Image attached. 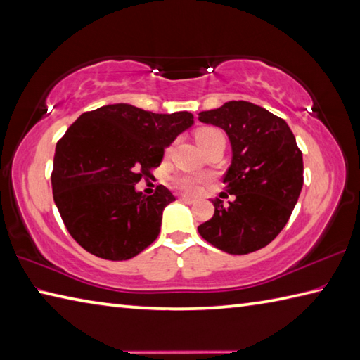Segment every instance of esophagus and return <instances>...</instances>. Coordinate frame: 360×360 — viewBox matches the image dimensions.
Instances as JSON below:
<instances>
[{"instance_id":"34e87169","label":"esophagus","mask_w":360,"mask_h":360,"mask_svg":"<svg viewBox=\"0 0 360 360\" xmlns=\"http://www.w3.org/2000/svg\"><path fill=\"white\" fill-rule=\"evenodd\" d=\"M180 200L186 202V203H194L195 202L193 198H189V195H180Z\"/></svg>"}]
</instances>
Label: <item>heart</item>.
I'll return each instance as SVG.
<instances>
[{
    "mask_svg": "<svg viewBox=\"0 0 360 360\" xmlns=\"http://www.w3.org/2000/svg\"><path fill=\"white\" fill-rule=\"evenodd\" d=\"M195 141L200 148H205L207 146L213 144L216 141H224L226 142V138H224V133L216 127H202L195 131ZM207 180L205 175L202 174H194V172H188V174H179L172 179V183L177 186L180 191L188 193V194H195L199 193V189L202 186V183Z\"/></svg>",
    "mask_w": 360,
    "mask_h": 360,
    "instance_id": "heart-1",
    "label": "heart"
}]
</instances>
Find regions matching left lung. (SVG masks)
<instances>
[{"instance_id": "1", "label": "left lung", "mask_w": 360, "mask_h": 360, "mask_svg": "<svg viewBox=\"0 0 360 360\" xmlns=\"http://www.w3.org/2000/svg\"><path fill=\"white\" fill-rule=\"evenodd\" d=\"M199 120L222 128L232 144L224 189L233 200H212L214 214L198 227L212 246L233 255L255 252L285 227L304 183L302 152L287 122L250 101H227L199 112ZM221 198H229L221 193Z\"/></svg>"}]
</instances>
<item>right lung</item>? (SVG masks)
Listing matches in <instances>:
<instances>
[{
	"label": "right lung",
	"instance_id": "obj_1",
	"mask_svg": "<svg viewBox=\"0 0 360 360\" xmlns=\"http://www.w3.org/2000/svg\"><path fill=\"white\" fill-rule=\"evenodd\" d=\"M188 111L157 114L119 103L87 111L67 128L54 152L53 199L72 238L92 255L122 262L157 240L174 194L134 189L152 177L165 148L193 125Z\"/></svg>",
	"mask_w": 360,
	"mask_h": 360
}]
</instances>
